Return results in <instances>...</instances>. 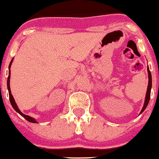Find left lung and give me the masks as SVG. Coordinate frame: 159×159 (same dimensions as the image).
<instances>
[{
  "mask_svg": "<svg viewBox=\"0 0 159 159\" xmlns=\"http://www.w3.org/2000/svg\"><path fill=\"white\" fill-rule=\"evenodd\" d=\"M147 72H148V75H149V83H148L149 84H148V87H147L146 98H145L144 107H143V108L141 111L140 114L141 113V112H143V111L146 109L147 106L148 105L149 101H150V92H151V88H152V76H151V73H150V70H149V67H147Z\"/></svg>",
  "mask_w": 159,
  "mask_h": 159,
  "instance_id": "8db88e82",
  "label": "left lung"
}]
</instances>
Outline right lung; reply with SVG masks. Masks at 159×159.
<instances>
[{
	"mask_svg": "<svg viewBox=\"0 0 159 159\" xmlns=\"http://www.w3.org/2000/svg\"><path fill=\"white\" fill-rule=\"evenodd\" d=\"M12 60H13V59H12ZM12 60L11 61L10 64H9V69H10V66H11V64H12ZM9 79H10V70H9V76H8V78H7V87H8V90H9V101H10V103H11V104H12V107L14 108V110H15V111H16V112H18V113L20 115V116H23V117H24V118H25V119H26V120H27L28 121H30V122H32V123H37V122H36V121H35V118H33L30 117V116H26V115H24V114H23L22 112H20V110H19V109H18V106H17L16 103H15V100H14V98H13V96H12V93H11V89H10V87H9Z\"/></svg>",
	"mask_w": 159,
	"mask_h": 159,
	"instance_id": "1",
	"label": "right lung"
}]
</instances>
